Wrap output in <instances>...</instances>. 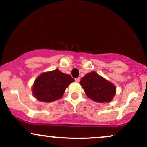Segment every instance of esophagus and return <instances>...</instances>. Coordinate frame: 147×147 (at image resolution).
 Returning a JSON list of instances; mask_svg holds the SVG:
<instances>
[{
	"instance_id": "34e87169",
	"label": "esophagus",
	"mask_w": 147,
	"mask_h": 147,
	"mask_svg": "<svg viewBox=\"0 0 147 147\" xmlns=\"http://www.w3.org/2000/svg\"><path fill=\"white\" fill-rule=\"evenodd\" d=\"M80 80H81L80 77H77V78L75 79V82H80Z\"/></svg>"
}]
</instances>
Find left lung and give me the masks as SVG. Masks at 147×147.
<instances>
[{
    "label": "left lung",
    "mask_w": 147,
    "mask_h": 147,
    "mask_svg": "<svg viewBox=\"0 0 147 147\" xmlns=\"http://www.w3.org/2000/svg\"><path fill=\"white\" fill-rule=\"evenodd\" d=\"M79 84L84 88L88 97L96 102H109L115 95V86L95 72L86 75Z\"/></svg>",
    "instance_id": "8db88e82"
}]
</instances>
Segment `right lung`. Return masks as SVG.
I'll use <instances>...</instances> for the list:
<instances>
[{"label":"right lung","instance_id":"right-lung-1","mask_svg":"<svg viewBox=\"0 0 147 147\" xmlns=\"http://www.w3.org/2000/svg\"><path fill=\"white\" fill-rule=\"evenodd\" d=\"M75 81L70 75L58 69L38 76L32 87L33 95L38 101L52 102L61 98L69 84Z\"/></svg>","mask_w":147,"mask_h":147}]
</instances>
